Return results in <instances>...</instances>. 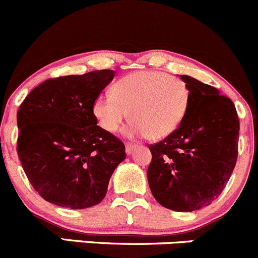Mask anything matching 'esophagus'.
<instances>
[{"label":"esophagus","mask_w":258,"mask_h":258,"mask_svg":"<svg viewBox=\"0 0 258 258\" xmlns=\"http://www.w3.org/2000/svg\"><path fill=\"white\" fill-rule=\"evenodd\" d=\"M135 148H136V145L126 144V153H127V155H131V153L134 152Z\"/></svg>","instance_id":"esophagus-1"}]
</instances>
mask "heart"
<instances>
[{
	"mask_svg": "<svg viewBox=\"0 0 258 258\" xmlns=\"http://www.w3.org/2000/svg\"><path fill=\"white\" fill-rule=\"evenodd\" d=\"M191 92L184 81L161 71H136L119 79L111 95L98 96L92 114L100 127L114 134L124 119L130 137L161 140L175 132L188 110Z\"/></svg>",
	"mask_w": 258,
	"mask_h": 258,
	"instance_id": "heart-1",
	"label": "heart"
}]
</instances>
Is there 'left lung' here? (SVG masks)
Returning a JSON list of instances; mask_svg holds the SVG:
<instances>
[{
    "instance_id": "1",
    "label": "left lung",
    "mask_w": 258,
    "mask_h": 258,
    "mask_svg": "<svg viewBox=\"0 0 258 258\" xmlns=\"http://www.w3.org/2000/svg\"><path fill=\"white\" fill-rule=\"evenodd\" d=\"M191 92L188 110L175 132L150 146L151 192L161 206L191 212L209 206L225 188L237 160V111L212 86L178 75Z\"/></svg>"
}]
</instances>
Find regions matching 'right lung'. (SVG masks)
Segmentation results:
<instances>
[{
  "label": "right lung",
  "mask_w": 258,
  "mask_h": 258,
  "mask_svg": "<svg viewBox=\"0 0 258 258\" xmlns=\"http://www.w3.org/2000/svg\"><path fill=\"white\" fill-rule=\"evenodd\" d=\"M116 71L101 70L45 81L17 112L18 158L43 200L72 210L98 205L124 145L97 126L92 102Z\"/></svg>",
  "instance_id": "obj_1"
}]
</instances>
